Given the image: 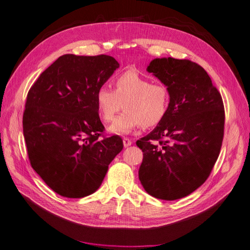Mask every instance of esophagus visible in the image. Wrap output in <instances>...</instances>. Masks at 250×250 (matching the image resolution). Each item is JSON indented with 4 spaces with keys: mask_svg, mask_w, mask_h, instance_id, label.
Masks as SVG:
<instances>
[{
    "mask_svg": "<svg viewBox=\"0 0 250 250\" xmlns=\"http://www.w3.org/2000/svg\"><path fill=\"white\" fill-rule=\"evenodd\" d=\"M123 142H124V146H125V147L131 146V145H132V143H133V142H132V140H131V139H128V138H126V137L123 139Z\"/></svg>",
    "mask_w": 250,
    "mask_h": 250,
    "instance_id": "obj_1",
    "label": "esophagus"
}]
</instances>
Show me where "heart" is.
<instances>
[{"instance_id":"b5f03b06","label":"heart","mask_w":250,"mask_h":250,"mask_svg":"<svg viewBox=\"0 0 250 250\" xmlns=\"http://www.w3.org/2000/svg\"><path fill=\"white\" fill-rule=\"evenodd\" d=\"M113 91L106 85L97 90L95 101L98 113L104 123L112 122L109 132L116 135L131 133L142 125L154 127L167 116L170 103L167 86L161 83H152L134 70H126L113 80Z\"/></svg>"}]
</instances>
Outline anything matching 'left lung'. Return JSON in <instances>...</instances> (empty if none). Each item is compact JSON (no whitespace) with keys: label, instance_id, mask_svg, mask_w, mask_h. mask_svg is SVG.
<instances>
[{"label":"left lung","instance_id":"obj_1","mask_svg":"<svg viewBox=\"0 0 250 250\" xmlns=\"http://www.w3.org/2000/svg\"><path fill=\"white\" fill-rule=\"evenodd\" d=\"M149 72L169 90L167 116L136 144L143 151L139 179L151 196L176 200L208 180L224 139L221 93L199 64L187 59L152 60Z\"/></svg>","mask_w":250,"mask_h":250}]
</instances>
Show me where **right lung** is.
<instances>
[{"instance_id": "obj_1", "label": "right lung", "mask_w": 250, "mask_h": 250, "mask_svg": "<svg viewBox=\"0 0 250 250\" xmlns=\"http://www.w3.org/2000/svg\"><path fill=\"white\" fill-rule=\"evenodd\" d=\"M119 66L109 55L66 54L41 73L26 97L22 126L31 167L57 194L82 198L101 186L124 148L106 137L95 95Z\"/></svg>"}]
</instances>
